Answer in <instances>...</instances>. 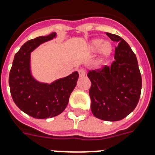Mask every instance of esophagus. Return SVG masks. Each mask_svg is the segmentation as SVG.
<instances>
[{
    "mask_svg": "<svg viewBox=\"0 0 155 155\" xmlns=\"http://www.w3.org/2000/svg\"><path fill=\"white\" fill-rule=\"evenodd\" d=\"M79 75H80V77L82 76H84L86 75V71L84 68H81V69L79 70Z\"/></svg>",
    "mask_w": 155,
    "mask_h": 155,
    "instance_id": "obj_1",
    "label": "esophagus"
}]
</instances>
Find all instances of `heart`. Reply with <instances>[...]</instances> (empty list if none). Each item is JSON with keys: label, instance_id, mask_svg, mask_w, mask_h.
<instances>
[{"label": "heart", "instance_id": "heart-1", "mask_svg": "<svg viewBox=\"0 0 155 155\" xmlns=\"http://www.w3.org/2000/svg\"><path fill=\"white\" fill-rule=\"evenodd\" d=\"M90 50L93 53H97L101 51L103 58H106L110 54L112 51V46L109 43H104V41L100 39H97L91 42Z\"/></svg>", "mask_w": 155, "mask_h": 155}]
</instances>
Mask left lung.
<instances>
[{
    "mask_svg": "<svg viewBox=\"0 0 155 155\" xmlns=\"http://www.w3.org/2000/svg\"><path fill=\"white\" fill-rule=\"evenodd\" d=\"M115 46L114 61L110 67L89 71L88 77L91 110L106 121H119L128 115L137 105L141 91V75L137 57L120 36L106 32Z\"/></svg>",
    "mask_w": 155,
    "mask_h": 155,
    "instance_id": "obj_1",
    "label": "left lung"
}]
</instances>
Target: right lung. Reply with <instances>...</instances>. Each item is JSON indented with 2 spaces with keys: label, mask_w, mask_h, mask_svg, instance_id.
Returning <instances> with one entry per match:
<instances>
[{
  "label": "right lung",
  "mask_w": 155,
  "mask_h": 155,
  "mask_svg": "<svg viewBox=\"0 0 155 155\" xmlns=\"http://www.w3.org/2000/svg\"><path fill=\"white\" fill-rule=\"evenodd\" d=\"M55 36L56 33L53 32L27 41L15 55L9 71L12 98L21 110L35 119H48L61 114L67 107L79 78V73L75 71L47 84L36 81L31 75V52Z\"/></svg>",
  "instance_id": "1"
}]
</instances>
